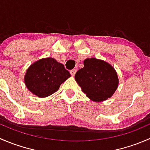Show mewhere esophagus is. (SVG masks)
<instances>
[{
	"mask_svg": "<svg viewBox=\"0 0 150 150\" xmlns=\"http://www.w3.org/2000/svg\"><path fill=\"white\" fill-rule=\"evenodd\" d=\"M76 71H77L76 69H72V70H70L71 75H72V76H74V75H75V73H76Z\"/></svg>",
	"mask_w": 150,
	"mask_h": 150,
	"instance_id": "34e87169",
	"label": "esophagus"
}]
</instances>
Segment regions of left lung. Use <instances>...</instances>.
I'll list each match as a JSON object with an SVG mask.
<instances>
[{"mask_svg":"<svg viewBox=\"0 0 150 150\" xmlns=\"http://www.w3.org/2000/svg\"><path fill=\"white\" fill-rule=\"evenodd\" d=\"M83 65L76 72L75 79L86 96L96 102L111 97L119 84L115 68L107 62L96 58L86 59Z\"/></svg>","mask_w":150,"mask_h":150,"instance_id":"8db88e82","label":"left lung"}]
</instances>
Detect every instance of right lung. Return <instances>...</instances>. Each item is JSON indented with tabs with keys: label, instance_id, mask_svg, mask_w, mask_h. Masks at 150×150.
Segmentation results:
<instances>
[{
	"label": "right lung",
	"instance_id": "add662e5",
	"mask_svg": "<svg viewBox=\"0 0 150 150\" xmlns=\"http://www.w3.org/2000/svg\"><path fill=\"white\" fill-rule=\"evenodd\" d=\"M71 76L64 65L51 57L40 59L27 69L24 80L27 88L40 98H45L59 90Z\"/></svg>",
	"mask_w": 150,
	"mask_h": 150
}]
</instances>
